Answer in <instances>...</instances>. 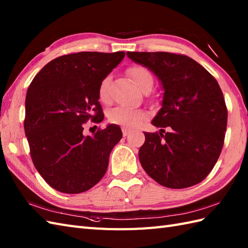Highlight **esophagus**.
Segmentation results:
<instances>
[{"label": "esophagus", "instance_id": "obj_1", "mask_svg": "<svg viewBox=\"0 0 248 248\" xmlns=\"http://www.w3.org/2000/svg\"><path fill=\"white\" fill-rule=\"evenodd\" d=\"M131 133V130L128 129V128H123V135L124 136H127Z\"/></svg>", "mask_w": 248, "mask_h": 248}]
</instances>
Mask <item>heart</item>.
<instances>
[{
	"label": "heart",
	"instance_id": "heart-1",
	"mask_svg": "<svg viewBox=\"0 0 248 248\" xmlns=\"http://www.w3.org/2000/svg\"><path fill=\"white\" fill-rule=\"evenodd\" d=\"M129 75L132 78L134 84L138 86L140 89L144 87L146 83L150 81H154L152 78L151 73L149 70H147L146 68L136 66L131 68L129 70ZM109 82L110 78L107 77L104 78L102 82L100 83L99 86V99L101 100L102 102H108L109 100ZM147 118L146 112L141 109H135V108H130L125 107H117L113 108L108 113V119L110 123L124 125V127H136V125L140 124L143 121Z\"/></svg>",
	"mask_w": 248,
	"mask_h": 248
}]
</instances>
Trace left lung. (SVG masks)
Returning a JSON list of instances; mask_svg holds the SVG:
<instances>
[{"label":"left lung","instance_id":"left-lung-1","mask_svg":"<svg viewBox=\"0 0 248 248\" xmlns=\"http://www.w3.org/2000/svg\"><path fill=\"white\" fill-rule=\"evenodd\" d=\"M127 56L148 68L164 92L162 108L151 121L162 129L144 132L146 140L139 151L141 166L170 188L202 182L218 159L227 127V108L217 81L186 55L127 52Z\"/></svg>","mask_w":248,"mask_h":248}]
</instances>
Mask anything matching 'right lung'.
<instances>
[{"label":"right lung","mask_w":248,"mask_h":248,"mask_svg":"<svg viewBox=\"0 0 248 248\" xmlns=\"http://www.w3.org/2000/svg\"><path fill=\"white\" fill-rule=\"evenodd\" d=\"M124 52H78L48 62L26 93L24 131L36 170L62 193L88 191L101 180L108 156L123 138L117 124L93 136L83 124L104 118L99 86L124 60Z\"/></svg>","instance_id":"1"}]
</instances>
